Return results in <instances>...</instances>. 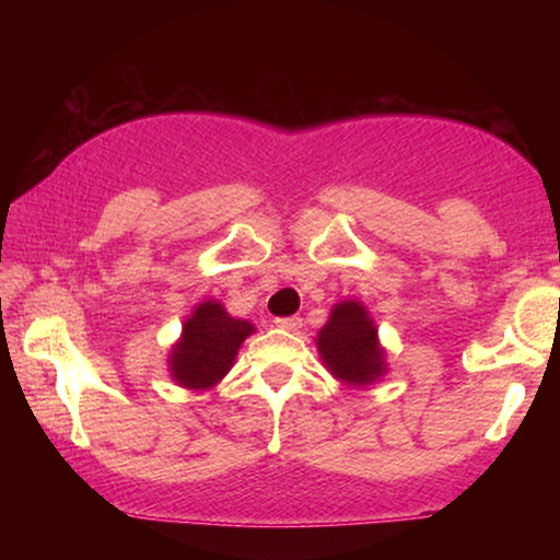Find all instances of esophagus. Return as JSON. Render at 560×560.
<instances>
[{
  "instance_id": "1",
  "label": "esophagus",
  "mask_w": 560,
  "mask_h": 560,
  "mask_svg": "<svg viewBox=\"0 0 560 560\" xmlns=\"http://www.w3.org/2000/svg\"><path fill=\"white\" fill-rule=\"evenodd\" d=\"M277 326L283 330H299L303 326V320L301 316H283V318H277Z\"/></svg>"
}]
</instances>
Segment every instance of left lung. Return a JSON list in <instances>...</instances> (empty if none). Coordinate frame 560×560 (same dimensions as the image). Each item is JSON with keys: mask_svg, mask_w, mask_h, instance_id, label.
<instances>
[{"mask_svg": "<svg viewBox=\"0 0 560 560\" xmlns=\"http://www.w3.org/2000/svg\"><path fill=\"white\" fill-rule=\"evenodd\" d=\"M318 353L330 373L346 383L368 385L385 373L377 330L355 301L338 303L318 334Z\"/></svg>", "mask_w": 560, "mask_h": 560, "instance_id": "obj_1", "label": "left lung"}]
</instances>
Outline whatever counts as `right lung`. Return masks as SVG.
<instances>
[{
	"instance_id": "1",
	"label": "right lung",
	"mask_w": 560,
	"mask_h": 560,
	"mask_svg": "<svg viewBox=\"0 0 560 560\" xmlns=\"http://www.w3.org/2000/svg\"><path fill=\"white\" fill-rule=\"evenodd\" d=\"M254 334L249 320L232 318L214 301H205L185 320L183 338L170 355V373L177 385L202 390L222 381L244 338Z\"/></svg>"
}]
</instances>
